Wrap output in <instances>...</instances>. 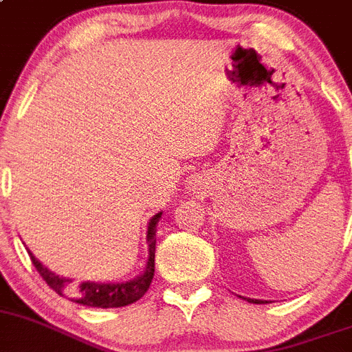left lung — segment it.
<instances>
[{"label":"left lung","mask_w":352,"mask_h":352,"mask_svg":"<svg viewBox=\"0 0 352 352\" xmlns=\"http://www.w3.org/2000/svg\"><path fill=\"white\" fill-rule=\"evenodd\" d=\"M246 299H248V301H252V303H256V305L267 303V301H264V299H250V298H246Z\"/></svg>","instance_id":"left-lung-1"}]
</instances>
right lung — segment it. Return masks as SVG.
Masks as SVG:
<instances>
[{
  "label": "right lung",
  "instance_id": "add662e5",
  "mask_svg": "<svg viewBox=\"0 0 352 352\" xmlns=\"http://www.w3.org/2000/svg\"><path fill=\"white\" fill-rule=\"evenodd\" d=\"M163 212L154 214L148 219L146 227V244H148V256H146L145 267L142 274H138L133 280L127 282H74L72 278L58 276L51 269L45 267L35 255L28 250L32 262L35 269L41 273L51 289L60 294L62 298H69L74 303L83 305V307L91 308H120L138 301L143 298L148 287H151L152 278H154V258H155V225L159 223Z\"/></svg>",
  "mask_w": 352,
  "mask_h": 352
}]
</instances>
